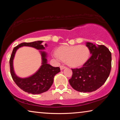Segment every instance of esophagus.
<instances>
[{
	"label": "esophagus",
	"mask_w": 120,
	"mask_h": 120,
	"mask_svg": "<svg viewBox=\"0 0 120 120\" xmlns=\"http://www.w3.org/2000/svg\"><path fill=\"white\" fill-rule=\"evenodd\" d=\"M60 69H61V70H62V69H64L66 68V67L64 66V65H61V66H60Z\"/></svg>",
	"instance_id": "34e87169"
}]
</instances>
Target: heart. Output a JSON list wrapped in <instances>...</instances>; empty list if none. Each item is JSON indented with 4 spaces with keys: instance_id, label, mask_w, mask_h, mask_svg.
Segmentation results:
<instances>
[{
    "instance_id": "b5f03b06",
    "label": "heart",
    "mask_w": 120,
    "mask_h": 120,
    "mask_svg": "<svg viewBox=\"0 0 120 120\" xmlns=\"http://www.w3.org/2000/svg\"><path fill=\"white\" fill-rule=\"evenodd\" d=\"M90 51L86 45L64 46L57 50L54 56L66 61L69 66L78 67L82 66L88 60Z\"/></svg>"
}]
</instances>
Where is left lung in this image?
<instances>
[{"label":"left lung","instance_id":"left-lung-1","mask_svg":"<svg viewBox=\"0 0 120 120\" xmlns=\"http://www.w3.org/2000/svg\"><path fill=\"white\" fill-rule=\"evenodd\" d=\"M86 46L92 56L82 67L71 69L72 77L69 80L73 88L82 93L92 92L100 88L111 70L112 56L108 48L89 42Z\"/></svg>","mask_w":120,"mask_h":120}]
</instances>
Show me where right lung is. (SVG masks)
Wrapping results in <instances>:
<instances>
[{"mask_svg": "<svg viewBox=\"0 0 120 120\" xmlns=\"http://www.w3.org/2000/svg\"><path fill=\"white\" fill-rule=\"evenodd\" d=\"M42 42V41H38L19 44L14 48L10 58V71L12 78L20 88L28 94H39L46 92L52 86L54 76L60 71L59 67H54L47 64L45 52H41L42 65L35 74L26 78H19L15 75L13 69V60L16 50L23 46H31L38 50H43L45 48L41 44Z\"/></svg>", "mask_w": 120, "mask_h": 120, "instance_id": "add662e5", "label": "right lung"}]
</instances>
